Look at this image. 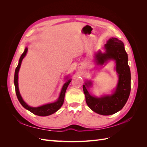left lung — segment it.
<instances>
[{
	"mask_svg": "<svg viewBox=\"0 0 147 147\" xmlns=\"http://www.w3.org/2000/svg\"><path fill=\"white\" fill-rule=\"evenodd\" d=\"M105 52L98 51L94 54V61L97 65H103L112 60L118 75L117 85L112 94L97 97L89 90L92 86L91 80H86L83 89L88 106L93 112L102 115H110L121 110L129 98L131 92V71L128 65V56L124 43L117 38L112 37L104 45Z\"/></svg>",
	"mask_w": 147,
	"mask_h": 147,
	"instance_id": "1",
	"label": "left lung"
}]
</instances>
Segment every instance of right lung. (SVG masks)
Instances as JSON below:
<instances>
[{
	"mask_svg": "<svg viewBox=\"0 0 147 147\" xmlns=\"http://www.w3.org/2000/svg\"><path fill=\"white\" fill-rule=\"evenodd\" d=\"M28 50V47L25 48V50L23 52V54L21 55L20 58L19 59V63L18 64V66L15 69V77H14V84L15 86V91L16 96L18 97V99L20 104L22 105L24 109L26 110H28L29 112L32 113L35 115H38V116H41V117H46L48 116V115H50L53 113H55L57 112L61 107V106L63 105L64 100V97L67 88L68 87V85L70 83L72 79L69 78V76L66 77L65 78V83L64 84V85L61 89V91L60 92V94L59 96L58 99H57L54 102H51V103H48L47 104H44L43 105L37 107H30L29 105L26 103L23 99L22 98V97L20 94V92L19 91V87H18V73L19 70L20 69V67L21 65L22 61L24 59V57L26 56V54H27V52Z\"/></svg>",
	"mask_w": 147,
	"mask_h": 147,
	"instance_id": "1",
	"label": "right lung"
}]
</instances>
